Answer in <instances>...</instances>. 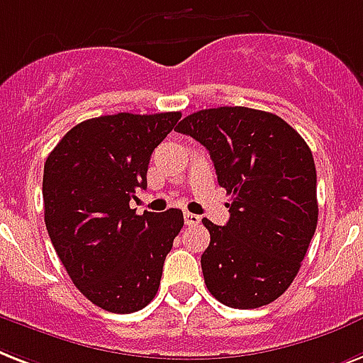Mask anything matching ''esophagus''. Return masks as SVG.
<instances>
[{
	"label": "esophagus",
	"mask_w": 363,
	"mask_h": 363,
	"mask_svg": "<svg viewBox=\"0 0 363 363\" xmlns=\"http://www.w3.org/2000/svg\"><path fill=\"white\" fill-rule=\"evenodd\" d=\"M184 219H185V225H189V227H193V225H199L200 223V217L195 216V213H189V211L185 213Z\"/></svg>",
	"instance_id": "34e87169"
}]
</instances>
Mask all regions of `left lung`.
Returning a JSON list of instances; mask_svg holds the SVG:
<instances>
[{"mask_svg":"<svg viewBox=\"0 0 363 363\" xmlns=\"http://www.w3.org/2000/svg\"><path fill=\"white\" fill-rule=\"evenodd\" d=\"M176 131L210 152L217 182L232 195L225 227L202 221L208 291L234 309L268 306L291 286L317 228L311 150L279 116L245 106L199 110Z\"/></svg>","mask_w":363,"mask_h":363,"instance_id":"8db88e82","label":"left lung"}]
</instances>
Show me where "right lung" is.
<instances>
[{
    "label": "right lung",
    "instance_id": "right-lung-1",
    "mask_svg": "<svg viewBox=\"0 0 363 363\" xmlns=\"http://www.w3.org/2000/svg\"><path fill=\"white\" fill-rule=\"evenodd\" d=\"M179 112L101 116L57 142L43 174L45 223L74 286L110 313H135L155 298L163 264L184 227L182 210L129 208L146 189L153 150Z\"/></svg>",
    "mask_w": 363,
    "mask_h": 363
}]
</instances>
